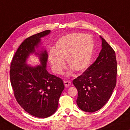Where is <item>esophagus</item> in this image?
I'll return each instance as SVG.
<instances>
[{
    "instance_id": "34e87169",
    "label": "esophagus",
    "mask_w": 130,
    "mask_h": 130,
    "mask_svg": "<svg viewBox=\"0 0 130 130\" xmlns=\"http://www.w3.org/2000/svg\"><path fill=\"white\" fill-rule=\"evenodd\" d=\"M64 84L65 87L66 88H69L71 85V82L70 81H64Z\"/></svg>"
}]
</instances>
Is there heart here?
Returning <instances> with one entry per match:
<instances>
[{"label": "heart", "mask_w": 130, "mask_h": 130, "mask_svg": "<svg viewBox=\"0 0 130 130\" xmlns=\"http://www.w3.org/2000/svg\"><path fill=\"white\" fill-rule=\"evenodd\" d=\"M93 47V40L89 35L71 33L61 37L56 43L55 49H51L48 56L53 72L61 73L65 59L70 67L69 74L73 70L78 73L85 71L90 63Z\"/></svg>", "instance_id": "b5f03b06"}]
</instances>
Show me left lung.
<instances>
[{"label": "left lung", "mask_w": 130, "mask_h": 130, "mask_svg": "<svg viewBox=\"0 0 130 130\" xmlns=\"http://www.w3.org/2000/svg\"><path fill=\"white\" fill-rule=\"evenodd\" d=\"M100 38L102 49L98 58L83 74L73 81L78 91V106L86 112L101 109L109 101L116 84L115 52L102 37Z\"/></svg>", "instance_id": "obj_1"}]
</instances>
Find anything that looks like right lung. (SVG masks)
Masks as SVG:
<instances>
[{
	"mask_svg": "<svg viewBox=\"0 0 130 130\" xmlns=\"http://www.w3.org/2000/svg\"><path fill=\"white\" fill-rule=\"evenodd\" d=\"M46 30L25 39L14 55L10 70V78L14 96L19 104L27 111L38 118H46L57 110L63 89V81L46 70V50H37L41 38L49 35ZM31 54L40 59V65L33 67L27 64Z\"/></svg>",
	"mask_w": 130,
	"mask_h": 130,
	"instance_id": "right-lung-1",
	"label": "right lung"
}]
</instances>
